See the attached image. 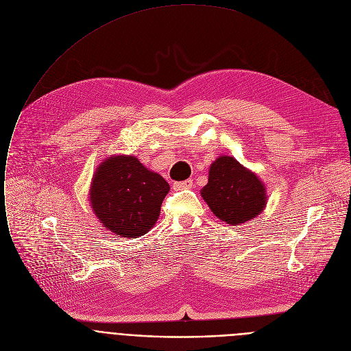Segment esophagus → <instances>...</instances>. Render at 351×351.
I'll use <instances>...</instances> for the list:
<instances>
[{
    "instance_id": "esophagus-1",
    "label": "esophagus",
    "mask_w": 351,
    "mask_h": 351,
    "mask_svg": "<svg viewBox=\"0 0 351 351\" xmlns=\"http://www.w3.org/2000/svg\"><path fill=\"white\" fill-rule=\"evenodd\" d=\"M192 186V180H185V181H180V182H174V189L180 191V189H188Z\"/></svg>"
}]
</instances>
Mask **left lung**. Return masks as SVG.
<instances>
[{
  "mask_svg": "<svg viewBox=\"0 0 351 351\" xmlns=\"http://www.w3.org/2000/svg\"><path fill=\"white\" fill-rule=\"evenodd\" d=\"M202 196L212 212L231 226L256 217L267 199L261 181L231 156H220L210 167Z\"/></svg>",
  "mask_w": 351,
  "mask_h": 351,
  "instance_id": "obj_1",
  "label": "left lung"
}]
</instances>
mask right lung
Wrapping results in <instances>:
<instances>
[{
	"instance_id": "1",
	"label": "right lung",
	"mask_w": 351,
	"mask_h": 351,
	"mask_svg": "<svg viewBox=\"0 0 351 351\" xmlns=\"http://www.w3.org/2000/svg\"><path fill=\"white\" fill-rule=\"evenodd\" d=\"M169 189L162 176L149 171L136 158L112 156L97 170L90 200L105 228L124 238H138L159 219Z\"/></svg>"
}]
</instances>
